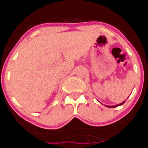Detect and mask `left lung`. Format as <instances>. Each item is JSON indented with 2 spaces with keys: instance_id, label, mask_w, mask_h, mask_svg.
Here are the masks:
<instances>
[{
  "instance_id": "left-lung-1",
  "label": "left lung",
  "mask_w": 148,
  "mask_h": 148,
  "mask_svg": "<svg viewBox=\"0 0 148 148\" xmlns=\"http://www.w3.org/2000/svg\"><path fill=\"white\" fill-rule=\"evenodd\" d=\"M125 101H124L123 102L120 103V104H119V105H114V106H107V107H108V108H116V107H118V106H120V105H123L124 103H125Z\"/></svg>"
}]
</instances>
